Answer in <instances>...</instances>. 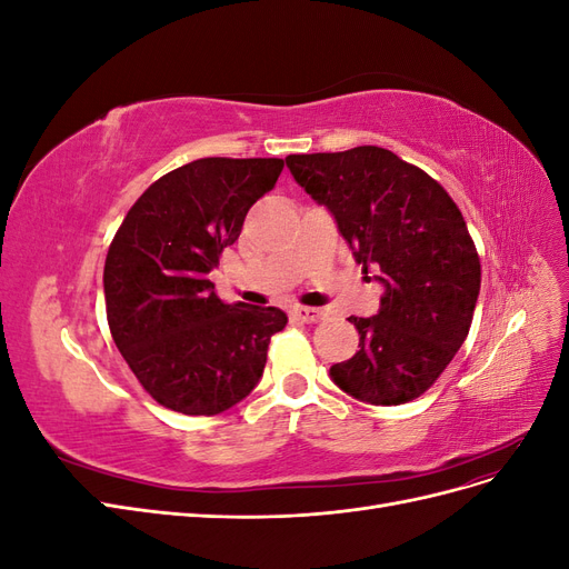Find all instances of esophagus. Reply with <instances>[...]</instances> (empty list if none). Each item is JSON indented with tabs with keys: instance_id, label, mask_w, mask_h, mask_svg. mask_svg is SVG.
I'll use <instances>...</instances> for the list:
<instances>
[{
	"instance_id": "34e87169",
	"label": "esophagus",
	"mask_w": 569,
	"mask_h": 569,
	"mask_svg": "<svg viewBox=\"0 0 569 569\" xmlns=\"http://www.w3.org/2000/svg\"><path fill=\"white\" fill-rule=\"evenodd\" d=\"M320 318H322L320 308H303V306H299V308H295V311H291V320H297V322H318Z\"/></svg>"
}]
</instances>
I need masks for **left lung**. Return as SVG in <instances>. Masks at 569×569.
<instances>
[{
	"instance_id": "left-lung-1",
	"label": "left lung",
	"mask_w": 569,
	"mask_h": 569,
	"mask_svg": "<svg viewBox=\"0 0 569 569\" xmlns=\"http://www.w3.org/2000/svg\"><path fill=\"white\" fill-rule=\"evenodd\" d=\"M289 173L332 213L356 263L385 287L380 311L351 316L358 351L330 368L358 401L418 399L470 332L481 268L462 213L418 166L382 147L289 153Z\"/></svg>"
}]
</instances>
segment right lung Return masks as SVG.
Here are the masks:
<instances>
[{
	"instance_id": "right-lung-1",
	"label": "right lung",
	"mask_w": 569,
	"mask_h": 569,
	"mask_svg": "<svg viewBox=\"0 0 569 569\" xmlns=\"http://www.w3.org/2000/svg\"><path fill=\"white\" fill-rule=\"evenodd\" d=\"M282 159H199L134 201L104 266L111 337L140 385L184 416H218L253 391L268 343L287 325L274 306L226 303L209 272L274 187Z\"/></svg>"
}]
</instances>
